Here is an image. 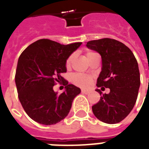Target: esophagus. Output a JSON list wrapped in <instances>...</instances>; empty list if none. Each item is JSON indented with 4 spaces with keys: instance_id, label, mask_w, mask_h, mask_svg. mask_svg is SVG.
<instances>
[{
    "instance_id": "1",
    "label": "esophagus",
    "mask_w": 149,
    "mask_h": 149,
    "mask_svg": "<svg viewBox=\"0 0 149 149\" xmlns=\"http://www.w3.org/2000/svg\"><path fill=\"white\" fill-rule=\"evenodd\" d=\"M81 92L83 93H85V94H88V93H90V91H86V90H82Z\"/></svg>"
}]
</instances>
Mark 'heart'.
Here are the masks:
<instances>
[{"label": "heart", "instance_id": "obj_1", "mask_svg": "<svg viewBox=\"0 0 149 149\" xmlns=\"http://www.w3.org/2000/svg\"><path fill=\"white\" fill-rule=\"evenodd\" d=\"M94 52H86V57H89ZM73 55L69 56L67 60L65 62V66L69 68L72 64V59H73ZM72 82L75 85H77L80 87H88L91 85L92 82V77L91 75L82 74V73H75L72 76Z\"/></svg>", "mask_w": 149, "mask_h": 149}]
</instances>
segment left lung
I'll return each mask as SVG.
<instances>
[{
    "mask_svg": "<svg viewBox=\"0 0 149 149\" xmlns=\"http://www.w3.org/2000/svg\"><path fill=\"white\" fill-rule=\"evenodd\" d=\"M86 46L101 56L102 70L97 86L110 89L108 94H102L100 90H96L101 97L92 107L93 114L107 124L120 122L132 111L139 94L138 62L129 48L115 39L92 40Z\"/></svg>",
    "mask_w": 149,
    "mask_h": 149,
    "instance_id": "obj_1",
    "label": "left lung"
}]
</instances>
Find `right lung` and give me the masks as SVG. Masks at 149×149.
I'll list each match as a JSON object with an SVG mask.
<instances>
[{
  "mask_svg": "<svg viewBox=\"0 0 149 149\" xmlns=\"http://www.w3.org/2000/svg\"><path fill=\"white\" fill-rule=\"evenodd\" d=\"M81 44L62 45L43 38L29 45L21 54L15 73L17 94L24 111L36 122L55 125L68 115L80 89L68 84L61 74L66 72L68 57ZM56 82L65 86V91L60 95L53 91Z\"/></svg>",
  "mask_w": 149,
  "mask_h": 149,
  "instance_id": "right-lung-1",
  "label": "right lung"
}]
</instances>
